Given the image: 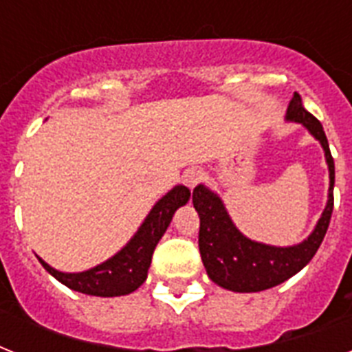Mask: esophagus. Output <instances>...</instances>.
Here are the masks:
<instances>
[{"label": "esophagus", "instance_id": "obj_1", "mask_svg": "<svg viewBox=\"0 0 352 352\" xmlns=\"http://www.w3.org/2000/svg\"><path fill=\"white\" fill-rule=\"evenodd\" d=\"M182 181H184V184H186L190 190H193V188L197 186L199 182L203 181V171L197 170V168L186 170L184 171V175H182Z\"/></svg>", "mask_w": 352, "mask_h": 352}]
</instances>
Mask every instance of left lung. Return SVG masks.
Masks as SVG:
<instances>
[{"label":"left lung","instance_id":"1","mask_svg":"<svg viewBox=\"0 0 352 352\" xmlns=\"http://www.w3.org/2000/svg\"><path fill=\"white\" fill-rule=\"evenodd\" d=\"M285 118L287 122L301 124L322 144L329 168L327 204L307 239L292 246L265 245L259 241L248 239L234 225L223 199L217 193L204 184H199L193 190V206L201 219L199 250L203 265L214 283L232 292H259L292 278L314 257L331 223L334 204V160L323 126L303 107L298 93H294L292 100L289 102Z\"/></svg>","mask_w":352,"mask_h":352}]
</instances>
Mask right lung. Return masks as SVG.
I'll list each match as a JSON object with an SVG mask.
<instances>
[{"label":"right lung","instance_id":"1","mask_svg":"<svg viewBox=\"0 0 352 352\" xmlns=\"http://www.w3.org/2000/svg\"><path fill=\"white\" fill-rule=\"evenodd\" d=\"M190 201V190L182 184H177L160 197L155 206L149 210L142 225L138 226L126 246L106 259L100 265L84 270V272H60L38 257L41 267L54 278L69 287L71 290L82 294L100 296V298H115V296L131 294L148 278L151 256L160 237L168 230L171 217L177 210Z\"/></svg>","mask_w":352,"mask_h":352}]
</instances>
